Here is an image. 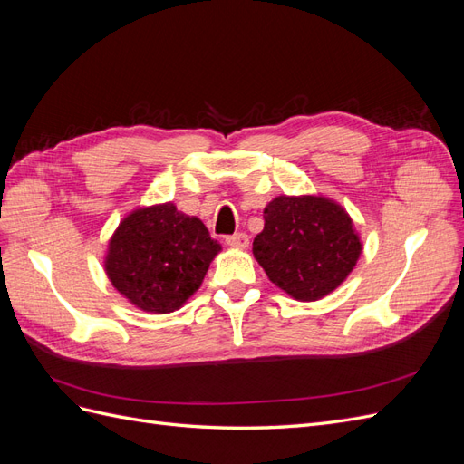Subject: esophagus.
<instances>
[{
    "mask_svg": "<svg viewBox=\"0 0 464 464\" xmlns=\"http://www.w3.org/2000/svg\"><path fill=\"white\" fill-rule=\"evenodd\" d=\"M227 244L230 247H237V249H246L249 246V236L244 234V232H237L234 236H228L227 237Z\"/></svg>",
    "mask_w": 464,
    "mask_h": 464,
    "instance_id": "34e87169",
    "label": "esophagus"
}]
</instances>
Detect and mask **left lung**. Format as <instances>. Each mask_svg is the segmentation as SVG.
Returning a JSON list of instances; mask_svg holds the SVG:
<instances>
[{
  "label": "left lung",
  "instance_id": "obj_1",
  "mask_svg": "<svg viewBox=\"0 0 464 464\" xmlns=\"http://www.w3.org/2000/svg\"><path fill=\"white\" fill-rule=\"evenodd\" d=\"M254 256L271 283L300 302H315L341 286L362 254L346 210L319 195H278L263 210Z\"/></svg>",
  "mask_w": 464,
  "mask_h": 464
}]
</instances>
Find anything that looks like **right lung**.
I'll return each mask as SVG.
<instances>
[{"mask_svg":"<svg viewBox=\"0 0 464 464\" xmlns=\"http://www.w3.org/2000/svg\"><path fill=\"white\" fill-rule=\"evenodd\" d=\"M220 244L198 217L174 203L135 208L108 242L104 269L110 283L149 314L179 310L199 290Z\"/></svg>","mask_w":464,"mask_h":464,"instance_id":"obj_1","label":"right lung"}]
</instances>
